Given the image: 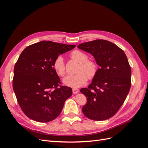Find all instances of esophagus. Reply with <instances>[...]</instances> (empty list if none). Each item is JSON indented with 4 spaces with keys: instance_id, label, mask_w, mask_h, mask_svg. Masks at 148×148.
Instances as JSON below:
<instances>
[{
    "instance_id": "obj_1",
    "label": "esophagus",
    "mask_w": 148,
    "mask_h": 148,
    "mask_svg": "<svg viewBox=\"0 0 148 148\" xmlns=\"http://www.w3.org/2000/svg\"><path fill=\"white\" fill-rule=\"evenodd\" d=\"M72 91H73V94H77V93H78L79 92V90H78V89H77V88H73Z\"/></svg>"
}]
</instances>
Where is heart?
<instances>
[{"label": "heart", "instance_id": "obj_1", "mask_svg": "<svg viewBox=\"0 0 148 148\" xmlns=\"http://www.w3.org/2000/svg\"><path fill=\"white\" fill-rule=\"evenodd\" d=\"M70 57L73 60L79 63L77 73L74 75L67 76L63 80L66 86L71 88H79L83 86L88 81L92 79L97 74L99 65L93 60H88V56L86 53L79 50H75L71 53ZM53 68L60 77H64L66 73L65 65L63 57L58 56L53 62Z\"/></svg>", "mask_w": 148, "mask_h": 148}]
</instances>
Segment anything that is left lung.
<instances>
[{
	"label": "left lung",
	"mask_w": 148,
	"mask_h": 148,
	"mask_svg": "<svg viewBox=\"0 0 148 148\" xmlns=\"http://www.w3.org/2000/svg\"><path fill=\"white\" fill-rule=\"evenodd\" d=\"M78 47L90 53L100 68L88 88L80 91L87 102L82 112L87 118L102 121L117 112L131 87L132 70L122 49L104 39L80 44Z\"/></svg>",
	"instance_id": "8db88e82"
}]
</instances>
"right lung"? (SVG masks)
<instances>
[{"label": "right lung", "mask_w": 148, "mask_h": 148, "mask_svg": "<svg viewBox=\"0 0 148 148\" xmlns=\"http://www.w3.org/2000/svg\"><path fill=\"white\" fill-rule=\"evenodd\" d=\"M75 46L44 41L21 53L13 70V88L20 108L29 119L48 122L60 115L72 89L60 85L53 62Z\"/></svg>", "instance_id": "add662e5"}]
</instances>
